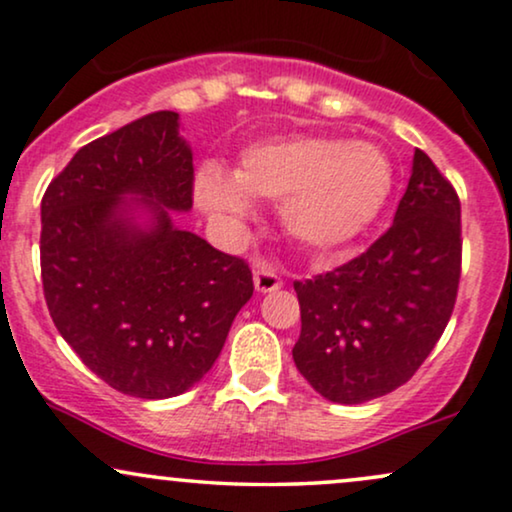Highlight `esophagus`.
<instances>
[{
	"label": "esophagus",
	"instance_id": "esophagus-1",
	"mask_svg": "<svg viewBox=\"0 0 512 512\" xmlns=\"http://www.w3.org/2000/svg\"><path fill=\"white\" fill-rule=\"evenodd\" d=\"M254 287L256 292L266 294V292H275V289L282 287L280 275L275 273L273 266H258L254 270Z\"/></svg>",
	"mask_w": 512,
	"mask_h": 512
}]
</instances>
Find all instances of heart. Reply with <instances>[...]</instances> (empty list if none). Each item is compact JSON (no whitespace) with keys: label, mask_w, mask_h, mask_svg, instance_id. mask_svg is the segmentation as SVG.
Wrapping results in <instances>:
<instances>
[{"label":"heart","mask_w":512,"mask_h":512,"mask_svg":"<svg viewBox=\"0 0 512 512\" xmlns=\"http://www.w3.org/2000/svg\"><path fill=\"white\" fill-rule=\"evenodd\" d=\"M194 189L206 211L230 220L251 216V197L282 201L289 235L330 251L361 237L380 218L394 189V163L375 142L275 137L246 147L235 175L208 163Z\"/></svg>","instance_id":"1"}]
</instances>
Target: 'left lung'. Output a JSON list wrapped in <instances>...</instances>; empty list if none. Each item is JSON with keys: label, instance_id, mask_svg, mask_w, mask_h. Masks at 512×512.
Instances as JSON below:
<instances>
[{"label": "left lung", "instance_id": "8db88e82", "mask_svg": "<svg viewBox=\"0 0 512 512\" xmlns=\"http://www.w3.org/2000/svg\"><path fill=\"white\" fill-rule=\"evenodd\" d=\"M460 251L456 189L415 149L394 225L353 261L294 282L301 334L292 356L308 384L346 406L406 384L449 325Z\"/></svg>", "mask_w": 512, "mask_h": 512}]
</instances>
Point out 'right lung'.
I'll use <instances>...</instances> for the list:
<instances>
[{
    "label": "right lung",
    "mask_w": 512,
    "mask_h": 512,
    "mask_svg": "<svg viewBox=\"0 0 512 512\" xmlns=\"http://www.w3.org/2000/svg\"><path fill=\"white\" fill-rule=\"evenodd\" d=\"M192 187L180 116L156 111L85 144L42 197L56 330L94 375L137 399L194 387L254 294L242 258L173 223L170 211L192 208Z\"/></svg>",
    "instance_id": "add662e5"
}]
</instances>
